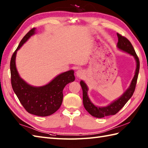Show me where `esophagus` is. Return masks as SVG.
Returning a JSON list of instances; mask_svg holds the SVG:
<instances>
[{"label": "esophagus", "mask_w": 148, "mask_h": 148, "mask_svg": "<svg viewBox=\"0 0 148 148\" xmlns=\"http://www.w3.org/2000/svg\"><path fill=\"white\" fill-rule=\"evenodd\" d=\"M84 75V71H82V69L80 70H78L76 72V75L78 77H83V75Z\"/></svg>", "instance_id": "1"}]
</instances>
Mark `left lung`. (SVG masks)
<instances>
[{"label":"left lung","mask_w":148,"mask_h":148,"mask_svg":"<svg viewBox=\"0 0 148 148\" xmlns=\"http://www.w3.org/2000/svg\"><path fill=\"white\" fill-rule=\"evenodd\" d=\"M117 36L119 40L117 43V47L119 49L126 51V52L130 53L134 57L137 63L136 73L134 77L131 82V84L130 85V87L126 90L122 97L119 98L117 100L115 101L112 103L108 105L107 106H105V107H98V106H96L92 103L88 98V89L86 84L84 83V81H81L80 82V84L82 90V98H83V105L84 108L90 114L97 118H103L105 117V116L115 115L116 113H118L121 110L123 107V106L125 105L126 103L129 101V99L132 97L134 92L135 91L140 67L139 59L130 41L125 36L120 35L119 33H117Z\"/></svg>","instance_id":"obj_1"}]
</instances>
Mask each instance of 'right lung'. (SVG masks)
I'll list each match as a JSON object with an SVG mask.
<instances>
[{"label":"right lung","instance_id":"1","mask_svg":"<svg viewBox=\"0 0 148 148\" xmlns=\"http://www.w3.org/2000/svg\"><path fill=\"white\" fill-rule=\"evenodd\" d=\"M35 28L30 29L23 37L13 53L11 62V79L13 91L26 110L40 116H49L60 108L63 99V90L66 86L75 80L74 71L60 74L49 84L42 87H33L27 84L19 77L16 67V52L20 47L35 34Z\"/></svg>","mask_w":148,"mask_h":148}]
</instances>
